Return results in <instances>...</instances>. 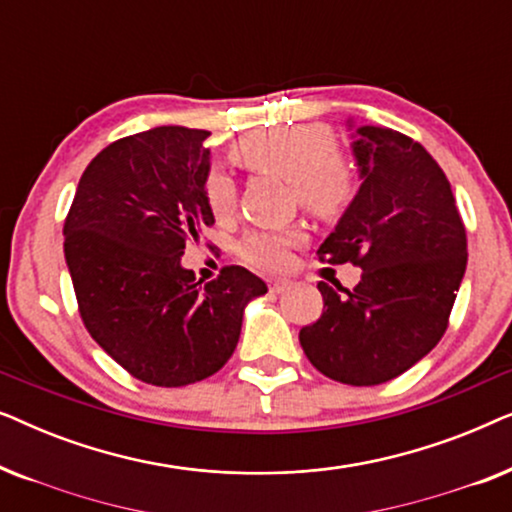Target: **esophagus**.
I'll use <instances>...</instances> for the list:
<instances>
[{
    "label": "esophagus",
    "mask_w": 512,
    "mask_h": 512,
    "mask_svg": "<svg viewBox=\"0 0 512 512\" xmlns=\"http://www.w3.org/2000/svg\"><path fill=\"white\" fill-rule=\"evenodd\" d=\"M291 282H286V279H275V282H270V291L272 293H284L289 289Z\"/></svg>",
    "instance_id": "obj_1"
}]
</instances>
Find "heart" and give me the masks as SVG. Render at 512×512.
Returning a JSON list of instances; mask_svg holds the SVG:
<instances>
[{"mask_svg":"<svg viewBox=\"0 0 512 512\" xmlns=\"http://www.w3.org/2000/svg\"><path fill=\"white\" fill-rule=\"evenodd\" d=\"M233 158L244 170L289 181L298 205L314 219L335 223L352 209L359 195V177L347 156L338 151L326 125L300 123L251 132L235 144ZM202 198L216 221L235 214V181L221 167H212L202 181ZM305 242V233L291 230H251L242 237L240 256L263 270H282L289 251Z\"/></svg>","mask_w":512,"mask_h":512,"instance_id":"b5f03b06","label":"heart"}]
</instances>
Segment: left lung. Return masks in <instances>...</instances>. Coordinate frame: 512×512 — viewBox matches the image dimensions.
Here are the masks:
<instances>
[{
  "label": "left lung",
  "mask_w": 512,
  "mask_h": 512,
  "mask_svg": "<svg viewBox=\"0 0 512 512\" xmlns=\"http://www.w3.org/2000/svg\"><path fill=\"white\" fill-rule=\"evenodd\" d=\"M363 184L319 261L361 268L354 289L319 282L324 312L300 328L314 368L335 382L394 380L438 345L466 272V228L450 181L415 139L354 128Z\"/></svg>",
  "instance_id": "obj_1"
}]
</instances>
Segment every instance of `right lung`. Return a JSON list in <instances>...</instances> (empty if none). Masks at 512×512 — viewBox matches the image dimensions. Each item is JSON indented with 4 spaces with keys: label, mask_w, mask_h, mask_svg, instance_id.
<instances>
[{
    "label": "right lung",
    "mask_w": 512,
    "mask_h": 512,
    "mask_svg": "<svg viewBox=\"0 0 512 512\" xmlns=\"http://www.w3.org/2000/svg\"><path fill=\"white\" fill-rule=\"evenodd\" d=\"M207 130L181 125L116 139L81 174L65 219V258L90 338L156 387H186L233 356L242 312L268 286L226 265L200 286L181 268L214 216L202 198Z\"/></svg>",
    "instance_id": "right-lung-1"
}]
</instances>
